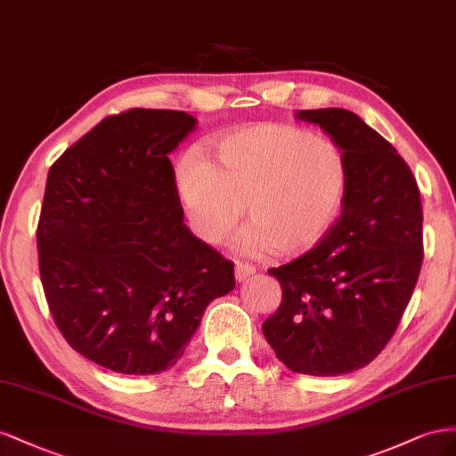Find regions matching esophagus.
I'll use <instances>...</instances> for the list:
<instances>
[{"label": "esophagus", "mask_w": 456, "mask_h": 456, "mask_svg": "<svg viewBox=\"0 0 456 456\" xmlns=\"http://www.w3.org/2000/svg\"><path fill=\"white\" fill-rule=\"evenodd\" d=\"M254 273H256V267L250 265V264H244V262H237L235 264V279L239 282L246 281L250 275H254Z\"/></svg>", "instance_id": "34e87169"}]
</instances>
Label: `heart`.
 Here are the masks:
<instances>
[{
    "label": "heart",
    "instance_id": "b5f03b06",
    "mask_svg": "<svg viewBox=\"0 0 456 456\" xmlns=\"http://www.w3.org/2000/svg\"><path fill=\"white\" fill-rule=\"evenodd\" d=\"M208 162L187 154L175 166V189L191 229L208 244L250 227L248 256L304 254L329 235L347 194L344 151L324 135L284 124H256L208 142Z\"/></svg>",
    "mask_w": 456,
    "mask_h": 456
}]
</instances>
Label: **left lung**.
Wrapping results in <instances>:
<instances>
[{
  "label": "left lung",
  "instance_id": "1",
  "mask_svg": "<svg viewBox=\"0 0 456 456\" xmlns=\"http://www.w3.org/2000/svg\"><path fill=\"white\" fill-rule=\"evenodd\" d=\"M346 154L347 194L329 235L273 267L282 289L264 336L292 372L340 376L367 367L392 340L422 267V204L411 167L346 109L297 110Z\"/></svg>",
  "mask_w": 456,
  "mask_h": 456
}]
</instances>
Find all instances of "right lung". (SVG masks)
<instances>
[{
    "label": "right lung",
    "mask_w": 456,
    "mask_h": 456,
    "mask_svg": "<svg viewBox=\"0 0 456 456\" xmlns=\"http://www.w3.org/2000/svg\"><path fill=\"white\" fill-rule=\"evenodd\" d=\"M194 127L181 110H126L49 170L36 235L45 300L70 347L109 370L172 369L208 304L235 289L232 264L183 224L167 154Z\"/></svg>",
    "instance_id": "1"
}]
</instances>
